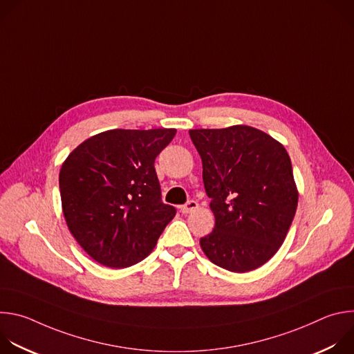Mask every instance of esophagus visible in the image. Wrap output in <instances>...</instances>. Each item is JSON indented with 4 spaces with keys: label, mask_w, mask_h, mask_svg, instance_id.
Masks as SVG:
<instances>
[{
    "label": "esophagus",
    "mask_w": 354,
    "mask_h": 354,
    "mask_svg": "<svg viewBox=\"0 0 354 354\" xmlns=\"http://www.w3.org/2000/svg\"><path fill=\"white\" fill-rule=\"evenodd\" d=\"M197 207H198V203H197V201H194V200H189L186 205H183V206L180 207V212H182L183 214H189V213L194 212Z\"/></svg>",
    "instance_id": "esophagus-1"
}]
</instances>
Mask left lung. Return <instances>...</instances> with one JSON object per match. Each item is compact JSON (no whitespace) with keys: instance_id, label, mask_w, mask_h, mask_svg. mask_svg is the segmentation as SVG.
Here are the masks:
<instances>
[{"instance_id":"1","label":"left lung","mask_w":354,"mask_h":354,"mask_svg":"<svg viewBox=\"0 0 354 354\" xmlns=\"http://www.w3.org/2000/svg\"><path fill=\"white\" fill-rule=\"evenodd\" d=\"M203 162L214 230L200 238L206 257L235 273L266 263L292 223L298 192L286 148L249 126L189 130Z\"/></svg>"}]
</instances>
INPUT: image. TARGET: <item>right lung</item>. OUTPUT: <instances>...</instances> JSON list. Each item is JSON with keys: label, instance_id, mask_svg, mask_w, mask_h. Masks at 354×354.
Returning a JSON list of instances; mask_svg holds the SVG:
<instances>
[{"label": "right lung", "instance_id": "obj_1", "mask_svg": "<svg viewBox=\"0 0 354 354\" xmlns=\"http://www.w3.org/2000/svg\"><path fill=\"white\" fill-rule=\"evenodd\" d=\"M175 129L108 130L80 144L59 183L70 232L97 263L122 269L142 261L175 217L162 203L156 158Z\"/></svg>", "mask_w": 354, "mask_h": 354}]
</instances>
